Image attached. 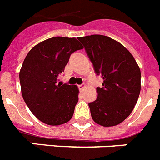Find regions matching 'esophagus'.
Instances as JSON below:
<instances>
[{"label": "esophagus", "instance_id": "obj_1", "mask_svg": "<svg viewBox=\"0 0 160 160\" xmlns=\"http://www.w3.org/2000/svg\"><path fill=\"white\" fill-rule=\"evenodd\" d=\"M78 87H79L80 90H82L85 87V84H81V85H78Z\"/></svg>", "mask_w": 160, "mask_h": 160}]
</instances>
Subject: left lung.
Instances as JSON below:
<instances>
[{
    "instance_id": "left-lung-1",
    "label": "left lung",
    "mask_w": 160,
    "mask_h": 160,
    "mask_svg": "<svg viewBox=\"0 0 160 160\" xmlns=\"http://www.w3.org/2000/svg\"><path fill=\"white\" fill-rule=\"evenodd\" d=\"M95 74L103 78L98 96L89 103L93 120L114 126L131 114L140 93V69L134 56L118 41L102 35L79 37Z\"/></svg>"
}]
</instances>
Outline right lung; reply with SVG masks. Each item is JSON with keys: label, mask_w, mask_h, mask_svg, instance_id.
I'll list each match as a JSON object with an SVG mask.
<instances>
[{"label": "right lung", "mask_w": 160, "mask_h": 160, "mask_svg": "<svg viewBox=\"0 0 160 160\" xmlns=\"http://www.w3.org/2000/svg\"><path fill=\"white\" fill-rule=\"evenodd\" d=\"M83 46L75 38L52 37L29 51L20 71L21 94L32 114L49 125L70 120L79 100L75 85L58 82L70 55Z\"/></svg>", "instance_id": "obj_1"}]
</instances>
